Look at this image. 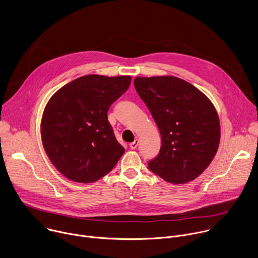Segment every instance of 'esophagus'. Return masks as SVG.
Instances as JSON below:
<instances>
[{
    "label": "esophagus",
    "instance_id": "esophagus-1",
    "mask_svg": "<svg viewBox=\"0 0 258 258\" xmlns=\"http://www.w3.org/2000/svg\"><path fill=\"white\" fill-rule=\"evenodd\" d=\"M138 145H139V141L138 140H135L134 142H132V143H130V148L132 149V150H135L137 147H138Z\"/></svg>",
    "mask_w": 258,
    "mask_h": 258
}]
</instances>
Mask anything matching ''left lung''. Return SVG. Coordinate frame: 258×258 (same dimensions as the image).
<instances>
[{"mask_svg": "<svg viewBox=\"0 0 258 258\" xmlns=\"http://www.w3.org/2000/svg\"><path fill=\"white\" fill-rule=\"evenodd\" d=\"M135 89L148 107L161 135L158 155L149 169L166 181L193 180L216 154L220 127L209 99L174 77L136 78Z\"/></svg>", "mask_w": 258, "mask_h": 258, "instance_id": "8db88e82", "label": "left lung"}]
</instances>
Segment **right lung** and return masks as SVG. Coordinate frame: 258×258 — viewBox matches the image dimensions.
I'll use <instances>...</instances> for the list:
<instances>
[{
	"instance_id": "1",
	"label": "right lung",
	"mask_w": 258,
	"mask_h": 258,
	"mask_svg": "<svg viewBox=\"0 0 258 258\" xmlns=\"http://www.w3.org/2000/svg\"><path fill=\"white\" fill-rule=\"evenodd\" d=\"M131 77L90 75L57 91L48 102L41 135L45 151L67 178L93 182L111 171L124 153L108 121V110Z\"/></svg>"
}]
</instances>
